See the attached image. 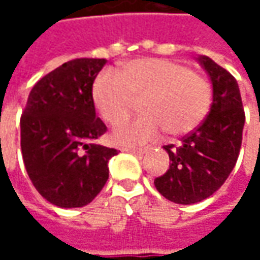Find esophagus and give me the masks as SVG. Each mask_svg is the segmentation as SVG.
Masks as SVG:
<instances>
[{
	"label": "esophagus",
	"mask_w": 260,
	"mask_h": 260,
	"mask_svg": "<svg viewBox=\"0 0 260 260\" xmlns=\"http://www.w3.org/2000/svg\"><path fill=\"white\" fill-rule=\"evenodd\" d=\"M124 152H130V153H135V155H143L149 150V147H124L123 149Z\"/></svg>",
	"instance_id": "obj_1"
}]
</instances>
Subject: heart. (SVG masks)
Instances as JSON below:
<instances>
[{"instance_id":"b5f03b06","label":"heart","mask_w":260,"mask_h":260,"mask_svg":"<svg viewBox=\"0 0 260 260\" xmlns=\"http://www.w3.org/2000/svg\"><path fill=\"white\" fill-rule=\"evenodd\" d=\"M142 98V115L118 124L113 140L118 145L147 143L164 130L182 136L203 123L211 107L213 89L205 76L184 63L145 57L121 66V75L103 71L92 84L95 108L107 123L115 124Z\"/></svg>"}]
</instances>
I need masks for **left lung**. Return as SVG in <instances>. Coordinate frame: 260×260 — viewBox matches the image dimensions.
I'll return each instance as SVG.
<instances>
[{"mask_svg": "<svg viewBox=\"0 0 260 260\" xmlns=\"http://www.w3.org/2000/svg\"><path fill=\"white\" fill-rule=\"evenodd\" d=\"M198 63L213 84V104L198 128L178 146H164L169 169L155 179L156 189L176 204H195L213 195L233 171L245 125V110L237 81L208 56Z\"/></svg>", "mask_w": 260, "mask_h": 260, "instance_id": "8db88e82", "label": "left lung"}]
</instances>
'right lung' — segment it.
<instances>
[{
  "mask_svg": "<svg viewBox=\"0 0 260 260\" xmlns=\"http://www.w3.org/2000/svg\"><path fill=\"white\" fill-rule=\"evenodd\" d=\"M105 59H74L36 82L20 120L28 178L50 204H89L108 179L115 149L95 143L107 132L95 114L92 84Z\"/></svg>",
  "mask_w": 260,
  "mask_h": 260,
  "instance_id": "right-lung-1",
  "label": "right lung"
}]
</instances>
